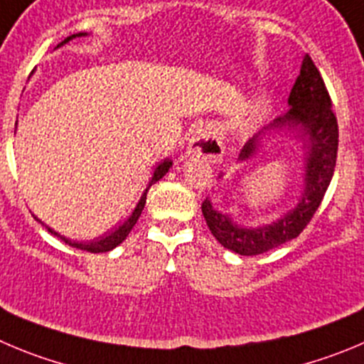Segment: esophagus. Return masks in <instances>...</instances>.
<instances>
[{"label": "esophagus", "instance_id": "esophagus-1", "mask_svg": "<svg viewBox=\"0 0 364 364\" xmlns=\"http://www.w3.org/2000/svg\"><path fill=\"white\" fill-rule=\"evenodd\" d=\"M190 156L205 159L206 163H217L220 161L224 154L223 141L220 136L217 134L215 127L210 124L198 125L190 134L188 149H186Z\"/></svg>", "mask_w": 364, "mask_h": 364}]
</instances>
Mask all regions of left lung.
Returning <instances> with one entry per match:
<instances>
[{
    "label": "left lung",
    "instance_id": "8db88e82",
    "mask_svg": "<svg viewBox=\"0 0 364 364\" xmlns=\"http://www.w3.org/2000/svg\"><path fill=\"white\" fill-rule=\"evenodd\" d=\"M291 109L284 117L274 120V127L282 125H304V132L309 138V158L307 174H305L304 198L296 208L277 223L264 226V228H240L228 215L212 208L208 199L201 205L203 215L210 232L213 233L219 244L224 247L244 255L266 253L282 244L296 239L311 223L316 210L323 201V196L331 185L334 174L336 158H338V118L332 109V100L327 86L321 79L320 70L312 63L311 55H305L300 75L294 80V86L289 93ZM255 136L240 151V159L253 156L259 147Z\"/></svg>",
    "mask_w": 364,
    "mask_h": 364
}]
</instances>
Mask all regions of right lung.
<instances>
[{"label": "right lung", "instance_id": "1", "mask_svg": "<svg viewBox=\"0 0 364 364\" xmlns=\"http://www.w3.org/2000/svg\"><path fill=\"white\" fill-rule=\"evenodd\" d=\"M77 36H84V33H77ZM77 36H75V33H73V36L66 37V39H64L63 43H60V44L68 43V41L73 39V37H77ZM171 165H172L171 159H163V161L159 163L158 166H156L154 176H152V179H151V181H149V186H147V188H145L144 196H141V199H140V203H138V205H136L134 212H132L131 215H129V219L125 220L124 224H122L120 228L114 230V232H113V233H109V235L100 237V239H95V240H91V242H73V240H68L66 237H60L59 233L53 232L52 228H48V232H50V233H53V235L60 237V239H63L64 242L68 244V246L77 247V250L87 251V253H105V251H111V250H113V247H117L118 244L124 242L125 237L129 235V232H131L132 226H134V224H136V220H138V217L141 215V210H144L145 201H147V192H149V188H151V186L154 185L156 181H158V179H161L163 176L166 174V172H168V168H171Z\"/></svg>", "mask_w": 364, "mask_h": 364}]
</instances>
